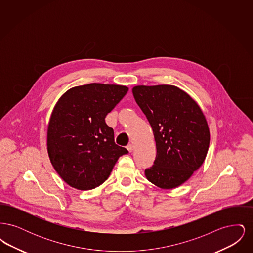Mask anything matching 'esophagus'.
<instances>
[{
  "mask_svg": "<svg viewBox=\"0 0 253 253\" xmlns=\"http://www.w3.org/2000/svg\"><path fill=\"white\" fill-rule=\"evenodd\" d=\"M127 150L131 153V152H132L133 151V145L132 144H129L128 146H127Z\"/></svg>",
  "mask_w": 253,
  "mask_h": 253,
  "instance_id": "esophagus-1",
  "label": "esophagus"
}]
</instances>
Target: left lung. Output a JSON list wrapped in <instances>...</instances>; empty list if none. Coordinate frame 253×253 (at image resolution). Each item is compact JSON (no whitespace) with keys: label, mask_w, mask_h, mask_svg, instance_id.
Returning a JSON list of instances; mask_svg holds the SVG:
<instances>
[{"label":"left lung","mask_w":253,"mask_h":253,"mask_svg":"<svg viewBox=\"0 0 253 253\" xmlns=\"http://www.w3.org/2000/svg\"><path fill=\"white\" fill-rule=\"evenodd\" d=\"M132 94L150 122L157 145L148 180L163 190L177 188L201 167L210 146V129L198 103L174 85H137Z\"/></svg>","instance_id":"left-lung-1"}]
</instances>
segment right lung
Instances as JSON below:
<instances>
[{
  "mask_svg": "<svg viewBox=\"0 0 253 253\" xmlns=\"http://www.w3.org/2000/svg\"><path fill=\"white\" fill-rule=\"evenodd\" d=\"M124 85L90 84L70 88L57 101L47 127L49 159L70 187L88 191L107 178L128 151L115 143L105 117L126 95Z\"/></svg>",
  "mask_w": 253,
  "mask_h": 253,
  "instance_id": "right-lung-1",
  "label": "right lung"
}]
</instances>
